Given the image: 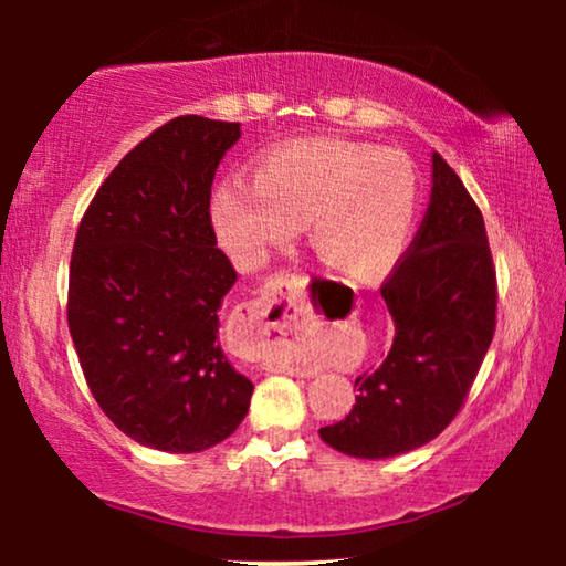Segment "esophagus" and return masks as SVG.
Instances as JSON below:
<instances>
[{
  "instance_id": "34e87169",
  "label": "esophagus",
  "mask_w": 566,
  "mask_h": 566,
  "mask_svg": "<svg viewBox=\"0 0 566 566\" xmlns=\"http://www.w3.org/2000/svg\"><path fill=\"white\" fill-rule=\"evenodd\" d=\"M304 319L298 306V289L283 277L265 283L260 298L239 314L252 360L270 370H304L296 360V332Z\"/></svg>"
}]
</instances>
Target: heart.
I'll list each match as a JSON object with an SVG mask.
<instances>
[{"mask_svg":"<svg viewBox=\"0 0 566 566\" xmlns=\"http://www.w3.org/2000/svg\"><path fill=\"white\" fill-rule=\"evenodd\" d=\"M420 182L405 154L304 138L275 146L252 165V182L223 177L211 221L239 265L258 268L306 227L316 260L347 281L389 273L412 239Z\"/></svg>","mask_w":566,"mask_h":566,"instance_id":"b5f03b06","label":"heart"}]
</instances>
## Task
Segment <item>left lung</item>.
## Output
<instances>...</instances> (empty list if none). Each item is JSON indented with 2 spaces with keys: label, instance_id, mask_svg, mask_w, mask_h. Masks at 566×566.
Segmentation results:
<instances>
[{
  "label": "left lung",
  "instance_id": "obj_1",
  "mask_svg": "<svg viewBox=\"0 0 566 566\" xmlns=\"http://www.w3.org/2000/svg\"><path fill=\"white\" fill-rule=\"evenodd\" d=\"M381 296L397 327L391 350L374 374L355 378L350 415L319 430L324 443L355 459H391L438 438L494 335L497 283L482 211L440 154H432L428 213Z\"/></svg>",
  "mask_w": 566,
  "mask_h": 566
}]
</instances>
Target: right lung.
I'll return each instance as SVG.
<instances>
[{"mask_svg":"<svg viewBox=\"0 0 566 566\" xmlns=\"http://www.w3.org/2000/svg\"><path fill=\"white\" fill-rule=\"evenodd\" d=\"M239 123L182 115L120 159L76 231L69 332L92 397L136 443L200 453L254 386L219 345L237 270L216 247L211 185Z\"/></svg>","mask_w":566,"mask_h":566,"instance_id":"1","label":"right lung"}]
</instances>
